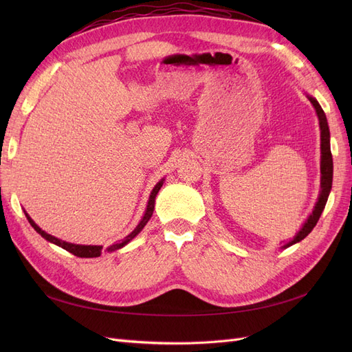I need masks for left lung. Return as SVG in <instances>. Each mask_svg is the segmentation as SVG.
I'll return each mask as SVG.
<instances>
[{
  "label": "left lung",
  "instance_id": "8db88e82",
  "mask_svg": "<svg viewBox=\"0 0 352 352\" xmlns=\"http://www.w3.org/2000/svg\"><path fill=\"white\" fill-rule=\"evenodd\" d=\"M311 101V104L314 105L316 113L318 116V122H320V131H322V164H320V170H322V192L320 197H318L317 204L314 207L313 214L308 217V220L305 221V225L302 226V229L298 232V235L291 241L286 243V247H291V245L302 241L308 233H310L314 226L317 225L318 219H320L322 212L324 210V206L327 202V197L330 189H332V179H333V160H332V153H330V133H329V126H327V119L326 114L322 110L320 104H318L314 98L308 97Z\"/></svg>",
  "mask_w": 352,
  "mask_h": 352
}]
</instances>
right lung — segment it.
Listing matches in <instances>:
<instances>
[{
	"mask_svg": "<svg viewBox=\"0 0 352 352\" xmlns=\"http://www.w3.org/2000/svg\"><path fill=\"white\" fill-rule=\"evenodd\" d=\"M162 186H163V180H160V182L155 185V188L153 189V192H151V195H150V201H148V206H146V211H145V214H144V219L141 220L140 225L136 226V229H135V230L131 233V235L127 236L124 241H122L120 243H114V245H111V247L109 248V251H114V250H119V248L124 247V245H126L127 242H129L131 239H133V238L138 235V233H140V232L144 229V226L146 225L148 220H150V219H151V216H153L155 197H157L158 190H160V188H162ZM26 217H28L29 223L32 225V228H34L42 238H45L47 241H50V242H52V243L58 245V247H61L63 250L69 251V252H70V254H73V255H76V257H83V258L100 257L101 252H102V247H97V245H74V243H69V242H65V241H60V239H57V238H54V236L48 235V233H45L44 230H41V228H38V226L35 225V223H34V220H32L28 214H26Z\"/></svg>",
	"mask_w": 352,
	"mask_h": 352,
	"instance_id": "right-lung-1",
	"label": "right lung"
}]
</instances>
